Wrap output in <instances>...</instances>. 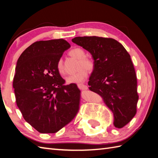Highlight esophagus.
Instances as JSON below:
<instances>
[{"label": "esophagus", "instance_id": "obj_1", "mask_svg": "<svg viewBox=\"0 0 158 158\" xmlns=\"http://www.w3.org/2000/svg\"><path fill=\"white\" fill-rule=\"evenodd\" d=\"M78 88H79L80 89L86 90V89H88V86H87L86 85L81 84V83H80V84H78Z\"/></svg>", "mask_w": 158, "mask_h": 158}]
</instances>
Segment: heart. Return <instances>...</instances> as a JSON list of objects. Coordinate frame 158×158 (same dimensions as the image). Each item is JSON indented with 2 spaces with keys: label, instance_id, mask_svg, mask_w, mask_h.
<instances>
[{
  "label": "heart",
  "instance_id": "b5f03b06",
  "mask_svg": "<svg viewBox=\"0 0 158 158\" xmlns=\"http://www.w3.org/2000/svg\"><path fill=\"white\" fill-rule=\"evenodd\" d=\"M70 56L75 57L79 60L77 64V69L79 70L75 73L71 74L66 77V81L68 83H80L85 81L88 77V71H92L95 68V62L94 60L85 56V52L81 48H75L69 52ZM57 70L60 74L64 73L63 62L60 59L57 62Z\"/></svg>",
  "mask_w": 158,
  "mask_h": 158
}]
</instances>
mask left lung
<instances>
[{"mask_svg":"<svg viewBox=\"0 0 158 158\" xmlns=\"http://www.w3.org/2000/svg\"><path fill=\"white\" fill-rule=\"evenodd\" d=\"M73 43L92 55L95 68L89 77L91 91L103 98L114 115V126L122 128L136 113L137 77L130 56L112 38L78 36Z\"/></svg>","mask_w":158,"mask_h":158,"instance_id":"obj_1","label":"left lung"}]
</instances>
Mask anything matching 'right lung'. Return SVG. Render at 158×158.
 Instances as JSON below:
<instances>
[{
    "instance_id": "add662e5",
    "label": "right lung",
    "mask_w": 158,
    "mask_h": 158,
    "mask_svg": "<svg viewBox=\"0 0 158 158\" xmlns=\"http://www.w3.org/2000/svg\"><path fill=\"white\" fill-rule=\"evenodd\" d=\"M70 45L62 39L36 41L17 62L13 78L16 103L23 119L40 133H56L76 117L81 91L65 84L57 62Z\"/></svg>"
}]
</instances>
